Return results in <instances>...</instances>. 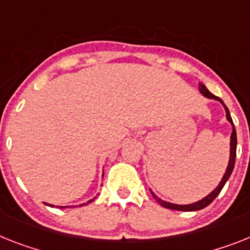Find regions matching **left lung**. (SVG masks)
<instances>
[{
    "label": "left lung",
    "instance_id": "obj_1",
    "mask_svg": "<svg viewBox=\"0 0 250 250\" xmlns=\"http://www.w3.org/2000/svg\"><path fill=\"white\" fill-rule=\"evenodd\" d=\"M200 91L201 94H202L203 96H206V98H208V99H213V100H217V102H220L224 105V108H225V112H226V119H228L230 123H231L232 125V132H231V136H230V159H229V164H228V167H226V171L225 174H224V177H222L221 182L219 183V186L216 187L215 189L212 190V192L209 193L208 196H206L205 198H202V200L197 201V202L194 203H190V205H175V203H170V202H167V201H163L161 198H159V197L155 194L152 190H151V194L154 196V198L156 200L157 203H160L161 206L165 207V208H170V209H177V211H198V209H202L205 208V207H207L209 205V203L212 202L213 200H215L216 197L219 196V193L221 192V189L224 188V186H225V183L228 182V179L230 178V175H231L232 173V169H234V165H235V157H236V131H235V127H234V123H232V119L231 117H230V112H229L228 106L224 104V102H222L220 98H217V96H215L213 94H211L208 91V89H207L206 86L203 85V83H200Z\"/></svg>",
    "mask_w": 250,
    "mask_h": 250
}]
</instances>
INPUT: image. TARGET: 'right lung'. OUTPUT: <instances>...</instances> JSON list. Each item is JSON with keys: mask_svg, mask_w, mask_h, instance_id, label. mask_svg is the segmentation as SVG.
<instances>
[{"mask_svg": "<svg viewBox=\"0 0 250 250\" xmlns=\"http://www.w3.org/2000/svg\"><path fill=\"white\" fill-rule=\"evenodd\" d=\"M94 198H95V197H94ZM93 201H94V200H90V201H87V202H86V203H83V205H80V207H81V206H86V205H87V203H90V202H93ZM45 205H48V203H45ZM48 206H50V207H53V205H48ZM58 207H60V206H58ZM60 208H63V207L61 206V207H60Z\"/></svg>", "mask_w": 250, "mask_h": 250, "instance_id": "obj_1", "label": "right lung"}]
</instances>
